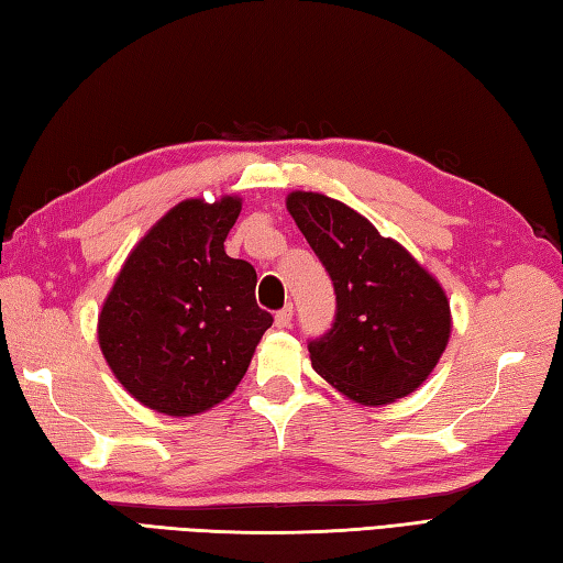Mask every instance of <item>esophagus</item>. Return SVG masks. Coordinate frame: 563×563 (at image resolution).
Wrapping results in <instances>:
<instances>
[{
	"label": "esophagus",
	"instance_id": "34e87169",
	"mask_svg": "<svg viewBox=\"0 0 563 563\" xmlns=\"http://www.w3.org/2000/svg\"><path fill=\"white\" fill-rule=\"evenodd\" d=\"M291 316H294V308L291 306L282 308V311H277V316H274V325H277V328H289L291 325Z\"/></svg>",
	"mask_w": 563,
	"mask_h": 563
}]
</instances>
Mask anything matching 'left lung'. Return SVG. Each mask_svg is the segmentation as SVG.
<instances>
[{
    "label": "left lung",
    "mask_w": 563,
    "mask_h": 563,
    "mask_svg": "<svg viewBox=\"0 0 563 563\" xmlns=\"http://www.w3.org/2000/svg\"><path fill=\"white\" fill-rule=\"evenodd\" d=\"M286 209L338 296L335 323L308 345L313 369L360 406H388L416 391L450 342L442 284L347 203L291 191Z\"/></svg>",
    "instance_id": "1"
}]
</instances>
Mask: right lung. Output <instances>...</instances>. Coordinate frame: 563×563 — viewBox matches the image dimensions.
Instances as JSON below:
<instances>
[{"label": "right lung", "mask_w": 563, "mask_h": 563, "mask_svg": "<svg viewBox=\"0 0 563 563\" xmlns=\"http://www.w3.org/2000/svg\"><path fill=\"white\" fill-rule=\"evenodd\" d=\"M240 209V197L172 206L101 306L97 338L109 369L163 416H197L231 396L272 325L255 301V267L223 247Z\"/></svg>", "instance_id": "1"}]
</instances>
